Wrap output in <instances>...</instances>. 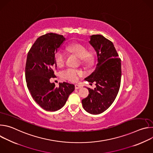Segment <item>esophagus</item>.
Returning a JSON list of instances; mask_svg holds the SVG:
<instances>
[{
  "instance_id": "esophagus-1",
  "label": "esophagus",
  "mask_w": 153,
  "mask_h": 153,
  "mask_svg": "<svg viewBox=\"0 0 153 153\" xmlns=\"http://www.w3.org/2000/svg\"><path fill=\"white\" fill-rule=\"evenodd\" d=\"M81 88V86H80V85H77V84H76V85H75V88H76V90L79 89V88Z\"/></svg>"
}]
</instances>
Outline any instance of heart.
<instances>
[{
    "mask_svg": "<svg viewBox=\"0 0 153 153\" xmlns=\"http://www.w3.org/2000/svg\"><path fill=\"white\" fill-rule=\"evenodd\" d=\"M66 50L72 53L78 57L80 58L81 62L84 64L89 65L93 61V55L88 53L87 48L79 43H74L70 45L66 48ZM54 60L56 65L59 67H63L65 62V56L63 53L57 51L55 54ZM83 75V72L80 70H75L68 68L62 72V76L63 78L72 82H76L79 80V77Z\"/></svg>",
    "mask_w": 153,
    "mask_h": 153,
    "instance_id": "1",
    "label": "heart"
}]
</instances>
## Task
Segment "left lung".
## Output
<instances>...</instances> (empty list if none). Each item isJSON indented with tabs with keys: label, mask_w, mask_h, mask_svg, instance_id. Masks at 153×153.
Segmentation results:
<instances>
[{
	"label": "left lung",
	"mask_w": 153,
	"mask_h": 153,
	"mask_svg": "<svg viewBox=\"0 0 153 153\" xmlns=\"http://www.w3.org/2000/svg\"><path fill=\"white\" fill-rule=\"evenodd\" d=\"M90 43L97 56L95 70L85 80L94 90L87 88L90 94L82 100L84 110L92 114H99L110 107L119 91L121 82V60L111 41L102 35H93Z\"/></svg>",
	"instance_id": "1"
}]
</instances>
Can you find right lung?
<instances>
[{"label":"right lung","instance_id":"add662e5","mask_svg":"<svg viewBox=\"0 0 153 153\" xmlns=\"http://www.w3.org/2000/svg\"><path fill=\"white\" fill-rule=\"evenodd\" d=\"M65 38L62 35L47 33L37 39L29 50L25 65L28 88L35 102L43 110L56 111L66 103L75 86L67 82L56 87L50 79L57 70L54 56Z\"/></svg>","mask_w":153,"mask_h":153}]
</instances>
